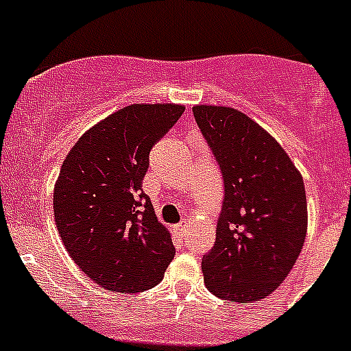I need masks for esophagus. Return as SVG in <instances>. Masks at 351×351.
I'll use <instances>...</instances> for the list:
<instances>
[{
  "label": "esophagus",
  "instance_id": "esophagus-1",
  "mask_svg": "<svg viewBox=\"0 0 351 351\" xmlns=\"http://www.w3.org/2000/svg\"><path fill=\"white\" fill-rule=\"evenodd\" d=\"M186 230H189V228H186V223H178V225H175V234L180 235V237H185Z\"/></svg>",
  "mask_w": 351,
  "mask_h": 351
}]
</instances>
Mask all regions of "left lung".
Segmentation results:
<instances>
[{
  "mask_svg": "<svg viewBox=\"0 0 351 351\" xmlns=\"http://www.w3.org/2000/svg\"><path fill=\"white\" fill-rule=\"evenodd\" d=\"M192 112L225 186L215 245L202 256L204 284L221 300H263L286 279L306 237L303 178L245 114L215 106Z\"/></svg>",
  "mask_w": 351,
  "mask_h": 351,
  "instance_id": "8db88e82",
  "label": "left lung"
}]
</instances>
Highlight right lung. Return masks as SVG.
I'll use <instances>...</instances> for the list:
<instances>
[{
  "instance_id": "1",
  "label": "right lung",
  "mask_w": 351,
  "mask_h": 351,
  "mask_svg": "<svg viewBox=\"0 0 351 351\" xmlns=\"http://www.w3.org/2000/svg\"><path fill=\"white\" fill-rule=\"evenodd\" d=\"M183 110L175 104L128 106L88 130L65 157L55 183V223L69 256L98 286L147 291L175 258L142 183L150 149Z\"/></svg>"
}]
</instances>
